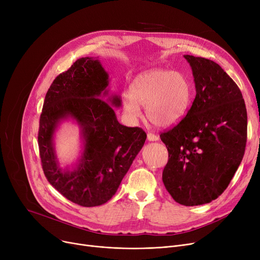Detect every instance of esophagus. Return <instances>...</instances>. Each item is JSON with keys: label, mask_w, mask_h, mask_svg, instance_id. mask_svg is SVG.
I'll return each mask as SVG.
<instances>
[{"label": "esophagus", "mask_w": 260, "mask_h": 260, "mask_svg": "<svg viewBox=\"0 0 260 260\" xmlns=\"http://www.w3.org/2000/svg\"><path fill=\"white\" fill-rule=\"evenodd\" d=\"M159 139V137L157 135L153 134V133H148L147 134V140L148 141H157Z\"/></svg>", "instance_id": "1"}]
</instances>
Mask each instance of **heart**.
I'll use <instances>...</instances> for the list:
<instances>
[{"label": "heart", "instance_id": "heart-1", "mask_svg": "<svg viewBox=\"0 0 260 260\" xmlns=\"http://www.w3.org/2000/svg\"><path fill=\"white\" fill-rule=\"evenodd\" d=\"M193 99V85L182 73L168 70L146 71L135 78L131 94L123 98V111L133 120L145 106L147 119L160 127L179 123L187 114Z\"/></svg>", "mask_w": 260, "mask_h": 260}]
</instances>
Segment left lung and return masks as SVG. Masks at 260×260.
Wrapping results in <instances>:
<instances>
[{"label":"left lung","instance_id":"1","mask_svg":"<svg viewBox=\"0 0 260 260\" xmlns=\"http://www.w3.org/2000/svg\"><path fill=\"white\" fill-rule=\"evenodd\" d=\"M196 97L186 116L160 138L169 152L162 181L173 199L194 207L219 197L244 155L248 116L235 82L212 60L183 56Z\"/></svg>","mask_w":260,"mask_h":260}]
</instances>
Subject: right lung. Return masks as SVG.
Returning <instances> with one entry per match:
<instances>
[{
    "label": "right lung",
    "instance_id": "add662e5",
    "mask_svg": "<svg viewBox=\"0 0 260 260\" xmlns=\"http://www.w3.org/2000/svg\"><path fill=\"white\" fill-rule=\"evenodd\" d=\"M108 82L98 59H78L53 80L40 117L38 142L46 178L81 207L101 206L116 194L146 139L142 128L120 124L113 107L102 100L108 94ZM107 101L121 106L120 95ZM65 119H74L79 125L84 146L76 166L63 170L53 137Z\"/></svg>",
    "mask_w": 260,
    "mask_h": 260
}]
</instances>
